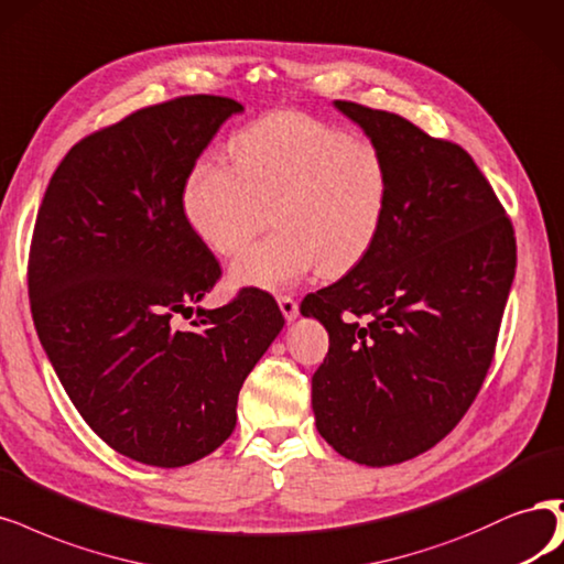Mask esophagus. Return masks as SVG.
<instances>
[{"instance_id":"esophagus-1","label":"esophagus","mask_w":564,"mask_h":564,"mask_svg":"<svg viewBox=\"0 0 564 564\" xmlns=\"http://www.w3.org/2000/svg\"><path fill=\"white\" fill-rule=\"evenodd\" d=\"M278 303H280V310H282L286 322H294L299 317V303L294 296H280Z\"/></svg>"}]
</instances>
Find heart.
Wrapping results in <instances>:
<instances>
[{
  "label": "heart",
  "instance_id": "obj_1",
  "mask_svg": "<svg viewBox=\"0 0 564 564\" xmlns=\"http://www.w3.org/2000/svg\"><path fill=\"white\" fill-rule=\"evenodd\" d=\"M182 209L221 257L238 254L270 209L275 230L230 265V282L282 291L317 265L343 275L373 249L392 209V167L371 140L301 111H273L232 134L230 161L196 159Z\"/></svg>",
  "mask_w": 564,
  "mask_h": 564
}]
</instances>
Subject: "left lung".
<instances>
[{
    "label": "left lung",
    "mask_w": 564,
    "mask_h": 564,
    "mask_svg": "<svg viewBox=\"0 0 564 564\" xmlns=\"http://www.w3.org/2000/svg\"><path fill=\"white\" fill-rule=\"evenodd\" d=\"M336 107L387 153L392 209L373 249L301 303L328 332L313 411L336 453L390 467L434 448L474 403L516 275V236L459 144L399 113Z\"/></svg>",
    "instance_id": "left-lung-1"
}]
</instances>
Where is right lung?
I'll use <instances>...</instances> for the list:
<instances>
[{"mask_svg": "<svg viewBox=\"0 0 564 564\" xmlns=\"http://www.w3.org/2000/svg\"><path fill=\"white\" fill-rule=\"evenodd\" d=\"M240 111L219 95L138 109L67 151L36 212L28 289L39 340L90 430L151 467L219 448L245 378L284 326L261 289L193 310L221 265L191 230L182 186Z\"/></svg>", "mask_w": 564, "mask_h": 564, "instance_id": "add662e5", "label": "right lung"}]
</instances>
